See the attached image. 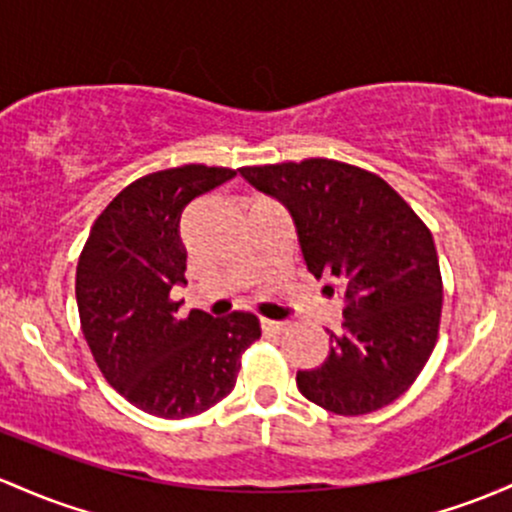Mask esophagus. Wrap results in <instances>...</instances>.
Instances as JSON below:
<instances>
[{
    "instance_id": "34e87169",
    "label": "esophagus",
    "mask_w": 512,
    "mask_h": 512,
    "mask_svg": "<svg viewBox=\"0 0 512 512\" xmlns=\"http://www.w3.org/2000/svg\"><path fill=\"white\" fill-rule=\"evenodd\" d=\"M262 330H265V333H269V335H279V333H284V330H286V323H282V320L262 318Z\"/></svg>"
}]
</instances>
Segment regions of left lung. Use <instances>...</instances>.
Segmentation results:
<instances>
[{
    "label": "left lung",
    "instance_id": "1",
    "mask_svg": "<svg viewBox=\"0 0 512 512\" xmlns=\"http://www.w3.org/2000/svg\"><path fill=\"white\" fill-rule=\"evenodd\" d=\"M289 209L301 255L325 291L342 289V333L330 355L296 374L308 401L364 415L396 401L423 372L437 342L442 277L432 233L379 174L328 160L240 167Z\"/></svg>",
    "mask_w": 512,
    "mask_h": 512
}]
</instances>
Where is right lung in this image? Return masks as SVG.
Segmentation results:
<instances>
[{"label": "right lung", "mask_w": 512, "mask_h": 512, "mask_svg": "<svg viewBox=\"0 0 512 512\" xmlns=\"http://www.w3.org/2000/svg\"><path fill=\"white\" fill-rule=\"evenodd\" d=\"M233 177L206 165L145 174L101 211L77 262V308L94 362L126 401L157 418L216 406L233 391L243 352L260 340L252 313L179 318L170 299L174 284H187L182 211Z\"/></svg>", "instance_id": "right-lung-1"}]
</instances>
